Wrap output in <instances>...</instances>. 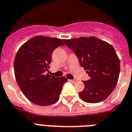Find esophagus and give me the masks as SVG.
<instances>
[{"label": "esophagus", "mask_w": 132, "mask_h": 132, "mask_svg": "<svg viewBox=\"0 0 132 132\" xmlns=\"http://www.w3.org/2000/svg\"><path fill=\"white\" fill-rule=\"evenodd\" d=\"M70 81H71V82H77V79L73 78V79H72V80H70Z\"/></svg>", "instance_id": "esophagus-1"}]
</instances>
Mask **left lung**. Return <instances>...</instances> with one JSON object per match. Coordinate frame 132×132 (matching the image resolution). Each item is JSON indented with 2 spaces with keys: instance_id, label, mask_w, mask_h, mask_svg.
<instances>
[{
  "instance_id": "obj_1",
  "label": "left lung",
  "mask_w": 132,
  "mask_h": 132,
  "mask_svg": "<svg viewBox=\"0 0 132 132\" xmlns=\"http://www.w3.org/2000/svg\"><path fill=\"white\" fill-rule=\"evenodd\" d=\"M77 56L89 79L78 95L82 101L97 103L107 98L115 88L120 73V60L110 44L95 37L63 40Z\"/></svg>"
}]
</instances>
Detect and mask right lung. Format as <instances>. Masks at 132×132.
I'll return each mask as SVG.
<instances>
[{
	"mask_svg": "<svg viewBox=\"0 0 132 132\" xmlns=\"http://www.w3.org/2000/svg\"><path fill=\"white\" fill-rule=\"evenodd\" d=\"M63 39L38 36L24 43L14 60V73L18 86L31 103L40 106L59 101L65 77L45 74L54 50L64 45Z\"/></svg>",
	"mask_w": 132,
	"mask_h": 132,
	"instance_id": "1",
	"label": "right lung"
}]
</instances>
